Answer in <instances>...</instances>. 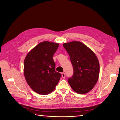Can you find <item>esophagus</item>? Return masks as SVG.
<instances>
[{"label": "esophagus", "mask_w": 120, "mask_h": 120, "mask_svg": "<svg viewBox=\"0 0 120 120\" xmlns=\"http://www.w3.org/2000/svg\"><path fill=\"white\" fill-rule=\"evenodd\" d=\"M61 75H62V77L63 78H65L66 75H65V73H64V72L62 73H61Z\"/></svg>", "instance_id": "esophagus-1"}]
</instances>
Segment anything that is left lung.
<instances>
[{
  "label": "left lung",
  "instance_id": "1",
  "mask_svg": "<svg viewBox=\"0 0 120 120\" xmlns=\"http://www.w3.org/2000/svg\"><path fill=\"white\" fill-rule=\"evenodd\" d=\"M70 57L73 68V75L68 83L75 92L86 94L96 84L100 73L97 56L85 44L77 41L63 44Z\"/></svg>",
  "mask_w": 120,
  "mask_h": 120
}]
</instances>
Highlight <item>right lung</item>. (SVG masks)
<instances>
[{"label": "right lung", "instance_id": "obj_1", "mask_svg": "<svg viewBox=\"0 0 120 120\" xmlns=\"http://www.w3.org/2000/svg\"><path fill=\"white\" fill-rule=\"evenodd\" d=\"M59 43L45 41L27 54L24 61V74L27 83L36 93L47 95L58 84L61 74L55 71L52 57Z\"/></svg>", "mask_w": 120, "mask_h": 120}]
</instances>
